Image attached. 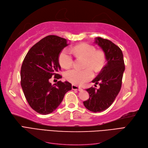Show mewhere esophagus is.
<instances>
[{
    "instance_id": "34e87169",
    "label": "esophagus",
    "mask_w": 148,
    "mask_h": 148,
    "mask_svg": "<svg viewBox=\"0 0 148 148\" xmlns=\"http://www.w3.org/2000/svg\"><path fill=\"white\" fill-rule=\"evenodd\" d=\"M71 88H72V89H73V90H77L79 91H82V89H83L82 88H80V87L77 86V85H75V84H72Z\"/></svg>"
}]
</instances>
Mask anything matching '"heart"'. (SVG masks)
<instances>
[{"instance_id": "b5f03b06", "label": "heart", "mask_w": 148, "mask_h": 148, "mask_svg": "<svg viewBox=\"0 0 148 148\" xmlns=\"http://www.w3.org/2000/svg\"><path fill=\"white\" fill-rule=\"evenodd\" d=\"M76 55L86 58L84 62V67L88 68L83 70L72 69L67 70L65 73V77L71 83L80 85L89 81L94 76L91 67L96 72L99 71L104 66L106 58L104 53L96 51V48L88 44L83 43L76 46L72 49ZM60 65L64 68H69L73 64V57L68 49H64L59 57Z\"/></svg>"}]
</instances>
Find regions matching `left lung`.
<instances>
[{
  "mask_svg": "<svg viewBox=\"0 0 148 148\" xmlns=\"http://www.w3.org/2000/svg\"><path fill=\"white\" fill-rule=\"evenodd\" d=\"M95 42L104 52L107 63L92 81L96 84H99L100 88L87 89L89 98L83 102V104L89 110L101 112L109 108L118 95L122 86L125 64L122 50L112 42L97 37Z\"/></svg>",
  "mask_w": 148,
  "mask_h": 148,
  "instance_id": "obj_1",
  "label": "left lung"
}]
</instances>
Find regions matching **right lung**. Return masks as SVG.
I'll list each match as a JSON object with an SVG mask.
<instances>
[{
  "label": "right lung",
  "instance_id": "add662e5",
  "mask_svg": "<svg viewBox=\"0 0 148 148\" xmlns=\"http://www.w3.org/2000/svg\"><path fill=\"white\" fill-rule=\"evenodd\" d=\"M69 45L66 39L50 35L37 42L26 55L21 68V86L29 105L38 113H52L63 100L66 92L71 89L68 82L54 84L50 79H59L60 70L59 56Z\"/></svg>",
  "mask_w": 148,
  "mask_h": 148
}]
</instances>
